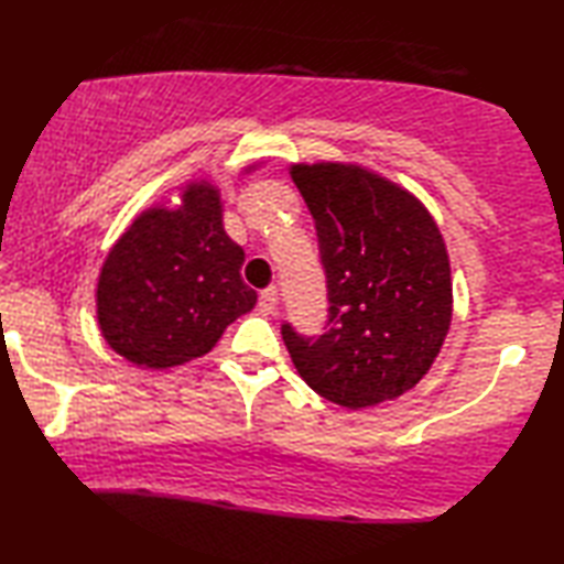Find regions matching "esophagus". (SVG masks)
Listing matches in <instances>:
<instances>
[{
    "label": "esophagus",
    "instance_id": "obj_1",
    "mask_svg": "<svg viewBox=\"0 0 564 564\" xmlns=\"http://www.w3.org/2000/svg\"><path fill=\"white\" fill-rule=\"evenodd\" d=\"M276 302H280V297H276V288H267L260 292V310L264 314H272L276 310Z\"/></svg>",
    "mask_w": 564,
    "mask_h": 564
}]
</instances>
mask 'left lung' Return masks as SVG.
Here are the masks:
<instances>
[{
    "mask_svg": "<svg viewBox=\"0 0 564 564\" xmlns=\"http://www.w3.org/2000/svg\"><path fill=\"white\" fill-rule=\"evenodd\" d=\"M327 274L329 319L319 337L282 324L307 387L367 409L416 387L453 317L446 242L416 195L361 165H292Z\"/></svg>",
    "mask_w": 564,
    "mask_h": 564,
    "instance_id": "left-lung-1",
    "label": "left lung"
}]
</instances>
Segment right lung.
Returning a JSON list of instances; mask_svg holds the SVG:
<instances>
[{
    "instance_id": "obj_1",
    "label": "right lung",
    "mask_w": 564,
    "mask_h": 564,
    "mask_svg": "<svg viewBox=\"0 0 564 564\" xmlns=\"http://www.w3.org/2000/svg\"><path fill=\"white\" fill-rule=\"evenodd\" d=\"M242 262L210 183H187L177 207H148L118 237L98 274L96 317L108 347L143 369L203 357L227 324L254 307Z\"/></svg>"
}]
</instances>
